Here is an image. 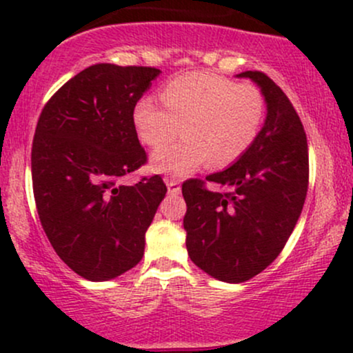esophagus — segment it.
I'll return each mask as SVG.
<instances>
[{
	"mask_svg": "<svg viewBox=\"0 0 353 353\" xmlns=\"http://www.w3.org/2000/svg\"><path fill=\"white\" fill-rule=\"evenodd\" d=\"M165 185H168L169 194H179L181 192V182L174 177H165Z\"/></svg>",
	"mask_w": 353,
	"mask_h": 353,
	"instance_id": "34e87169",
	"label": "esophagus"
}]
</instances>
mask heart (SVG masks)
<instances>
[{
	"instance_id": "b5f03b06",
	"label": "heart",
	"mask_w": 353,
	"mask_h": 353,
	"mask_svg": "<svg viewBox=\"0 0 353 353\" xmlns=\"http://www.w3.org/2000/svg\"><path fill=\"white\" fill-rule=\"evenodd\" d=\"M161 99L144 96L136 103L132 121L137 136L154 152V171L182 176L208 161L214 169L241 159L257 141L265 119V99L254 84L209 71L177 76L161 89Z\"/></svg>"
}]
</instances>
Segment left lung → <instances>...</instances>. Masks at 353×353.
Listing matches in <instances>:
<instances>
[{
	"label": "left lung",
	"mask_w": 353,
	"mask_h": 353,
	"mask_svg": "<svg viewBox=\"0 0 353 353\" xmlns=\"http://www.w3.org/2000/svg\"><path fill=\"white\" fill-rule=\"evenodd\" d=\"M261 88L267 117L257 141L225 171L182 184L190 261L222 282L261 274L281 254L301 217L309 188V148L292 103L269 76L245 71Z\"/></svg>",
	"instance_id": "1"
}]
</instances>
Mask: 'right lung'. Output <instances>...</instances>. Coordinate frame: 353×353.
<instances>
[{
	"label": "right lung",
	"mask_w": 353,
	"mask_h": 353,
	"mask_svg": "<svg viewBox=\"0 0 353 353\" xmlns=\"http://www.w3.org/2000/svg\"><path fill=\"white\" fill-rule=\"evenodd\" d=\"M159 72L89 66L38 119L31 174L39 221L61 261L88 281L114 279L143 259L145 230L168 192L159 174L121 182L148 161L132 111Z\"/></svg>",
	"instance_id": "obj_1"
}]
</instances>
